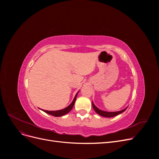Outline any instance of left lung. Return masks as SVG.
Returning a JSON list of instances; mask_svg holds the SVG:
<instances>
[{
    "mask_svg": "<svg viewBox=\"0 0 159 159\" xmlns=\"http://www.w3.org/2000/svg\"><path fill=\"white\" fill-rule=\"evenodd\" d=\"M92 106H93V109L95 110V111L98 114H99V115H101V116H103V117H115V116H117V115L123 113V111H125L127 109V108H125L123 110H121V111H116V112H107V111H102L99 109L97 107L95 106V105L93 104V103L92 102Z\"/></svg>",
    "mask_w": 159,
    "mask_h": 159,
    "instance_id": "8db88e82",
    "label": "left lung"
}]
</instances>
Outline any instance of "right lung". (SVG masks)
I'll list each match as a JSON object with an SVG mask.
<instances>
[{
    "instance_id": "add662e5",
    "label": "right lung",
    "mask_w": 159,
    "mask_h": 159,
    "mask_svg": "<svg viewBox=\"0 0 159 159\" xmlns=\"http://www.w3.org/2000/svg\"><path fill=\"white\" fill-rule=\"evenodd\" d=\"M77 95H78V93L75 95V98L73 100V102H72V103L69 105L68 107H66L65 109L58 110V111H47V110H42V111H44L45 113L49 114V115H52V116H54V117L63 116V115L69 113L70 111L71 110V109L73 108L74 103H75V102L76 98H77Z\"/></svg>"
}]
</instances>
